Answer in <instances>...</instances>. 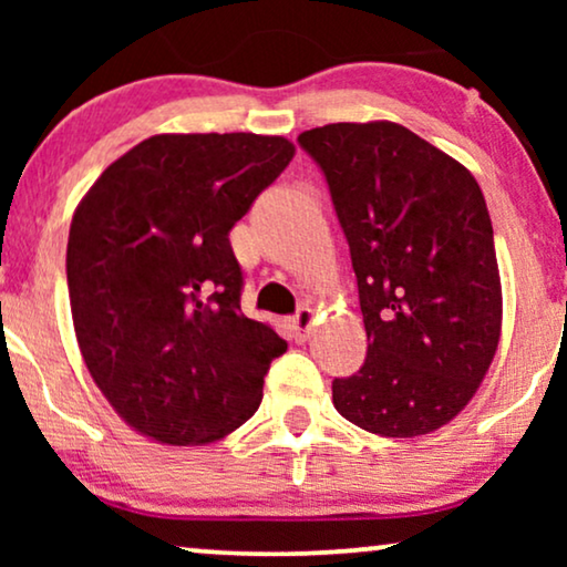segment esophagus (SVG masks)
<instances>
[{"label": "esophagus", "mask_w": 567, "mask_h": 567, "mask_svg": "<svg viewBox=\"0 0 567 567\" xmlns=\"http://www.w3.org/2000/svg\"><path fill=\"white\" fill-rule=\"evenodd\" d=\"M291 324H293V330H297L299 338H307L309 328H312V324H315V309L312 307H301L299 312L293 315Z\"/></svg>", "instance_id": "34e87169"}]
</instances>
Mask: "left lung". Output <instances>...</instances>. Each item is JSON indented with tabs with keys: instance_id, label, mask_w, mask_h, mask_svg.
<instances>
[{
	"instance_id": "8db88e82",
	"label": "left lung",
	"mask_w": 567,
	"mask_h": 567,
	"mask_svg": "<svg viewBox=\"0 0 567 567\" xmlns=\"http://www.w3.org/2000/svg\"><path fill=\"white\" fill-rule=\"evenodd\" d=\"M328 181L359 281L367 361L332 382L346 421L386 439L439 431L498 351L503 291L483 190L462 162L392 121L299 134Z\"/></svg>"
}]
</instances>
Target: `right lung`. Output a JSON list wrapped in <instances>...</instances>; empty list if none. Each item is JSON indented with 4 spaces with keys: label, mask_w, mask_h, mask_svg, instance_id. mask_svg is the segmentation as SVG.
Here are the masks:
<instances>
[{
    "label": "right lung",
    "mask_w": 567,
    "mask_h": 567,
    "mask_svg": "<svg viewBox=\"0 0 567 567\" xmlns=\"http://www.w3.org/2000/svg\"><path fill=\"white\" fill-rule=\"evenodd\" d=\"M293 154L284 136L157 134L76 204L66 245L76 343L142 436L214 444L258 410L286 340L239 309L229 229Z\"/></svg>",
    "instance_id": "obj_1"
}]
</instances>
